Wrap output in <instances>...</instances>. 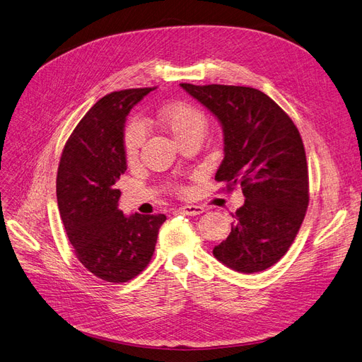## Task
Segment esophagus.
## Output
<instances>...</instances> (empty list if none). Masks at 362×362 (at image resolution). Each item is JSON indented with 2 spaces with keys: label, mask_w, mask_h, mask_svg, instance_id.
Listing matches in <instances>:
<instances>
[{
  "label": "esophagus",
  "mask_w": 362,
  "mask_h": 362,
  "mask_svg": "<svg viewBox=\"0 0 362 362\" xmlns=\"http://www.w3.org/2000/svg\"><path fill=\"white\" fill-rule=\"evenodd\" d=\"M181 214H184V215H200V214H204L205 212V208L204 206H199V205H185V206H181L180 209H178Z\"/></svg>",
  "instance_id": "1"
}]
</instances>
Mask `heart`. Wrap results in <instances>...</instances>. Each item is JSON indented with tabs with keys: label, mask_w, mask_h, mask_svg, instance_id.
<instances>
[{
	"label": "heart",
	"mask_w": 362,
	"mask_h": 362,
	"mask_svg": "<svg viewBox=\"0 0 362 362\" xmlns=\"http://www.w3.org/2000/svg\"><path fill=\"white\" fill-rule=\"evenodd\" d=\"M158 122L178 144H182L193 136H204L206 127L204 114L184 103H177L163 108L160 115H158ZM142 138L144 134L138 123H132L126 129L124 154L127 160H135L136 158Z\"/></svg>",
	"instance_id": "1"
}]
</instances>
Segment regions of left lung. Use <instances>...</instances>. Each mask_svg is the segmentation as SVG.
I'll list each match as a JSON object with an SVG mask.
<instances>
[{
    "instance_id": "1",
    "label": "left lung",
    "mask_w": 362,
    "mask_h": 362,
    "mask_svg": "<svg viewBox=\"0 0 362 362\" xmlns=\"http://www.w3.org/2000/svg\"><path fill=\"white\" fill-rule=\"evenodd\" d=\"M220 120L224 158L215 173L227 190L239 184L245 204L215 258L242 273L272 267L285 255L305 220L309 175L305 146L293 120L262 90L245 86L181 83Z\"/></svg>"
}]
</instances>
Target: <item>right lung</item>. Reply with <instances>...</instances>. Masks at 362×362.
Masks as SVG:
<instances>
[{
	"instance_id": "right-lung-1",
	"label": "right lung",
	"mask_w": 362,
	"mask_h": 362,
	"mask_svg": "<svg viewBox=\"0 0 362 362\" xmlns=\"http://www.w3.org/2000/svg\"><path fill=\"white\" fill-rule=\"evenodd\" d=\"M154 88L112 92L86 112L68 138L57 168L56 196L78 262L107 282H127L153 257L166 215L126 216L115 182L126 166L124 122Z\"/></svg>"
}]
</instances>
